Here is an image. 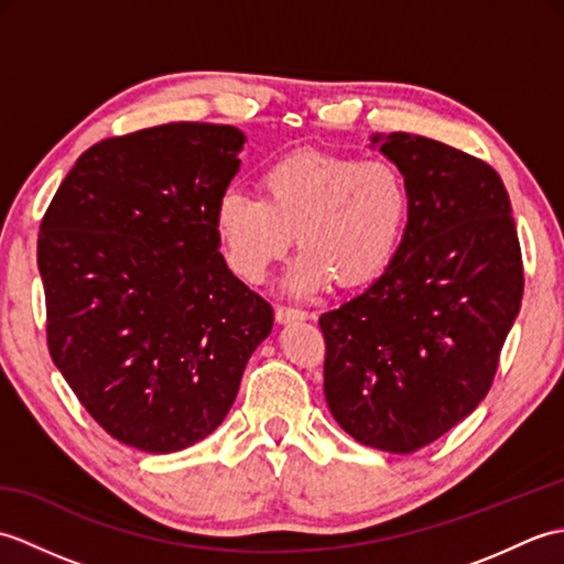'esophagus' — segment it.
<instances>
[{"label":"esophagus","instance_id":"esophagus-1","mask_svg":"<svg viewBox=\"0 0 564 564\" xmlns=\"http://www.w3.org/2000/svg\"><path fill=\"white\" fill-rule=\"evenodd\" d=\"M313 315L303 307H293V305H279L275 307V322H293V319H310Z\"/></svg>","mask_w":564,"mask_h":564}]
</instances>
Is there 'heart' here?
<instances>
[{
  "label": "heart",
  "instance_id": "obj_1",
  "mask_svg": "<svg viewBox=\"0 0 564 564\" xmlns=\"http://www.w3.org/2000/svg\"><path fill=\"white\" fill-rule=\"evenodd\" d=\"M261 198L239 188L220 194L213 227L227 267L261 283L291 249L303 254L291 275L295 291H315L332 279L358 289L388 271L410 223V186L388 160L297 152L269 164Z\"/></svg>",
  "mask_w": 564,
  "mask_h": 564
}]
</instances>
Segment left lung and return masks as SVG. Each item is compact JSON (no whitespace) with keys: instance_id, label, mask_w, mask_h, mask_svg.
I'll return each instance as SVG.
<instances>
[{"instance_id":"8db88e82","label":"left lung","mask_w":564,"mask_h":564,"mask_svg":"<svg viewBox=\"0 0 564 564\" xmlns=\"http://www.w3.org/2000/svg\"><path fill=\"white\" fill-rule=\"evenodd\" d=\"M373 142L406 178L410 223L388 271L319 315L325 398L356 441L412 453L492 388L523 261L509 194L487 162L410 133Z\"/></svg>"}]
</instances>
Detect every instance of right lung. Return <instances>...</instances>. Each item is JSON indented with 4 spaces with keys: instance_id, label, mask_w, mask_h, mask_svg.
<instances>
[{
    "instance_id": "1",
    "label": "right lung",
    "mask_w": 564,
    "mask_h": 564,
    "mask_svg": "<svg viewBox=\"0 0 564 564\" xmlns=\"http://www.w3.org/2000/svg\"><path fill=\"white\" fill-rule=\"evenodd\" d=\"M242 130L166 123L72 166L39 232L53 364L106 434L148 453L223 424L273 307L227 269L213 210Z\"/></svg>"
}]
</instances>
